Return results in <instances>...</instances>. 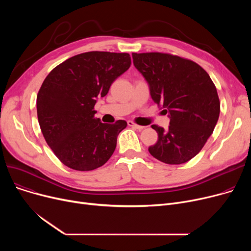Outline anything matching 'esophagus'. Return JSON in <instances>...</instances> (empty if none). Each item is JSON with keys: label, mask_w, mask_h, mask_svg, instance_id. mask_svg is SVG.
Instances as JSON below:
<instances>
[{"label": "esophagus", "mask_w": 251, "mask_h": 251, "mask_svg": "<svg viewBox=\"0 0 251 251\" xmlns=\"http://www.w3.org/2000/svg\"><path fill=\"white\" fill-rule=\"evenodd\" d=\"M128 126H130V127H133V128L138 129V130H142V129L144 128L143 126L137 125V124H135V123H134V122H132V121H128Z\"/></svg>", "instance_id": "1"}]
</instances>
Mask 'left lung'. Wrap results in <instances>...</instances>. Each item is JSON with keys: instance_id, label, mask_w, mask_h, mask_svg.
<instances>
[{"instance_id": "obj_1", "label": "left lung", "mask_w": 251, "mask_h": 251, "mask_svg": "<svg viewBox=\"0 0 251 251\" xmlns=\"http://www.w3.org/2000/svg\"><path fill=\"white\" fill-rule=\"evenodd\" d=\"M135 68L150 85L151 99L170 117L167 130L157 125L150 153L169 165L184 164L199 153L220 116L217 88L195 62L165 52H133Z\"/></svg>"}]
</instances>
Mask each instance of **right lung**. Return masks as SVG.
Wrapping results in <instances>:
<instances>
[{
  "instance_id": "right-lung-1",
  "label": "right lung",
  "mask_w": 251,
  "mask_h": 251,
  "mask_svg": "<svg viewBox=\"0 0 251 251\" xmlns=\"http://www.w3.org/2000/svg\"><path fill=\"white\" fill-rule=\"evenodd\" d=\"M130 65L127 52L87 51L61 63L46 77L36 97L37 119L48 146L65 166L91 171L112 156L127 123H101L95 118V104Z\"/></svg>"
}]
</instances>
